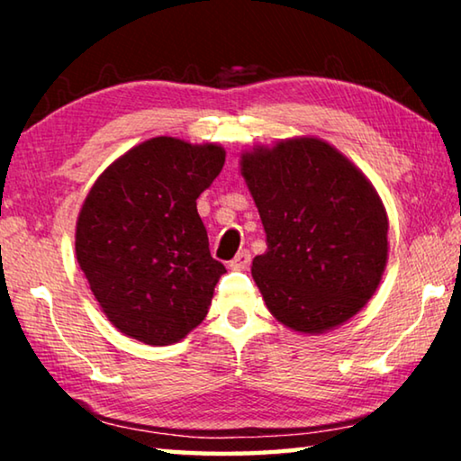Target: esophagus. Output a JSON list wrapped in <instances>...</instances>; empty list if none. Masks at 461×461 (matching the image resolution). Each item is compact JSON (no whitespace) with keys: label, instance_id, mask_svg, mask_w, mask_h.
<instances>
[{"label":"esophagus","instance_id":"34e87169","mask_svg":"<svg viewBox=\"0 0 461 461\" xmlns=\"http://www.w3.org/2000/svg\"><path fill=\"white\" fill-rule=\"evenodd\" d=\"M249 262H252V254H249L248 249H241V252H238L236 258L230 262V268L231 270H246L249 267Z\"/></svg>","mask_w":461,"mask_h":461}]
</instances>
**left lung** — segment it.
<instances>
[{
    "label": "left lung",
    "mask_w": 461,
    "mask_h": 461,
    "mask_svg": "<svg viewBox=\"0 0 461 461\" xmlns=\"http://www.w3.org/2000/svg\"><path fill=\"white\" fill-rule=\"evenodd\" d=\"M241 175L267 231L252 276L270 313L303 333L354 317L388 256L386 212L368 178L317 138L241 156Z\"/></svg>",
    "instance_id": "obj_1"
}]
</instances>
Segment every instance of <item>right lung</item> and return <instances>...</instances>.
<instances>
[{
  "label": "right lung",
  "mask_w": 461,
  "mask_h": 461,
  "mask_svg": "<svg viewBox=\"0 0 461 461\" xmlns=\"http://www.w3.org/2000/svg\"><path fill=\"white\" fill-rule=\"evenodd\" d=\"M223 162L221 146L160 136L93 185L77 221V260L122 333L168 346L205 319L225 267L209 252L197 199Z\"/></svg>",
  "instance_id": "right-lung-1"
}]
</instances>
